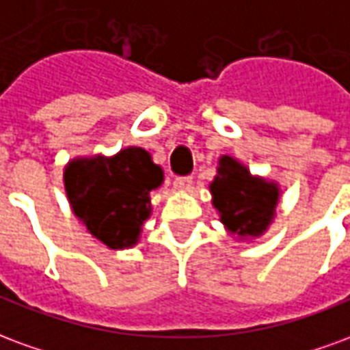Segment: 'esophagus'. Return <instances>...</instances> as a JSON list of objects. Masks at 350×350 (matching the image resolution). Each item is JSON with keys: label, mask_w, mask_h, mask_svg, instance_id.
Returning a JSON list of instances; mask_svg holds the SVG:
<instances>
[{"label": "esophagus", "mask_w": 350, "mask_h": 350, "mask_svg": "<svg viewBox=\"0 0 350 350\" xmlns=\"http://www.w3.org/2000/svg\"><path fill=\"white\" fill-rule=\"evenodd\" d=\"M173 186H175V190L178 192H186V190H190L192 188V177H177L173 180Z\"/></svg>", "instance_id": "esophagus-1"}]
</instances>
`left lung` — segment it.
Masks as SVG:
<instances>
[{"mask_svg":"<svg viewBox=\"0 0 350 350\" xmlns=\"http://www.w3.org/2000/svg\"><path fill=\"white\" fill-rule=\"evenodd\" d=\"M214 206L231 233L257 237L269 228L276 213L278 186L256 178L231 157L220 158L218 175L211 185Z\"/></svg>","mask_w":350,"mask_h":350,"instance_id":"left-lung-1","label":"left lung"}]
</instances>
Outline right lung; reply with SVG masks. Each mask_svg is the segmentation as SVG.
<instances>
[{
  "mask_svg": "<svg viewBox=\"0 0 350 350\" xmlns=\"http://www.w3.org/2000/svg\"><path fill=\"white\" fill-rule=\"evenodd\" d=\"M162 177L147 150L129 147L109 160H72L65 170V190L89 233L108 248L121 250L136 244L149 218V192Z\"/></svg>",
  "mask_w": 350,
  "mask_h": 350,
  "instance_id": "obj_1",
  "label": "right lung"
}]
</instances>
